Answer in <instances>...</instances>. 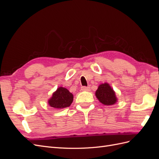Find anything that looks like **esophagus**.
Wrapping results in <instances>:
<instances>
[{
    "label": "esophagus",
    "mask_w": 159,
    "mask_h": 159,
    "mask_svg": "<svg viewBox=\"0 0 159 159\" xmlns=\"http://www.w3.org/2000/svg\"><path fill=\"white\" fill-rule=\"evenodd\" d=\"M81 89L82 91H89L90 88L89 87H85V86H84V87H81Z\"/></svg>",
    "instance_id": "34e87169"
}]
</instances>
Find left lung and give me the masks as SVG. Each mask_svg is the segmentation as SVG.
<instances>
[{
	"label": "left lung",
	"mask_w": 159,
	"mask_h": 159,
	"mask_svg": "<svg viewBox=\"0 0 159 159\" xmlns=\"http://www.w3.org/2000/svg\"><path fill=\"white\" fill-rule=\"evenodd\" d=\"M95 96L99 102L105 105H112L117 102L115 91L108 83L100 84L95 91Z\"/></svg>",
	"instance_id": "8db88e82"
}]
</instances>
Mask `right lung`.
Masks as SVG:
<instances>
[{
    "mask_svg": "<svg viewBox=\"0 0 159 159\" xmlns=\"http://www.w3.org/2000/svg\"><path fill=\"white\" fill-rule=\"evenodd\" d=\"M73 100L74 95L68 89L63 87H59L52 93L48 103L50 107L59 109L70 106Z\"/></svg>",
    "mask_w": 159,
    "mask_h": 159,
    "instance_id": "1",
    "label": "right lung"
}]
</instances>
